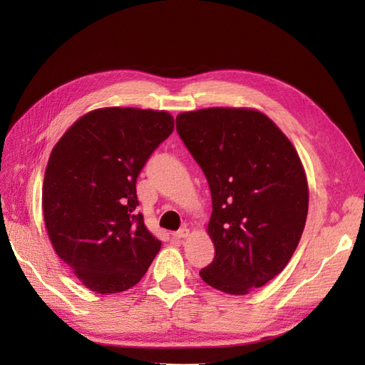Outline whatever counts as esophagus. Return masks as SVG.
<instances>
[{"label": "esophagus", "instance_id": "1", "mask_svg": "<svg viewBox=\"0 0 365 365\" xmlns=\"http://www.w3.org/2000/svg\"><path fill=\"white\" fill-rule=\"evenodd\" d=\"M189 233H190V231H189V228H187V227H182V228H180L178 231H175V233L172 235L175 239H185L187 236H189Z\"/></svg>", "mask_w": 365, "mask_h": 365}]
</instances>
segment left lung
Returning a JSON list of instances; mask_svg holds the SVG:
<instances>
[{"mask_svg":"<svg viewBox=\"0 0 365 365\" xmlns=\"http://www.w3.org/2000/svg\"><path fill=\"white\" fill-rule=\"evenodd\" d=\"M176 130L212 193L215 259L201 279L231 295L260 288L288 264L304 230L309 190L300 157L254 109L182 113Z\"/></svg>","mask_w":365,"mask_h":365,"instance_id":"1","label":"left lung"}]
</instances>
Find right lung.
<instances>
[{"label":"right lung","mask_w":365,"mask_h":365,"mask_svg":"<svg viewBox=\"0 0 365 365\" xmlns=\"http://www.w3.org/2000/svg\"><path fill=\"white\" fill-rule=\"evenodd\" d=\"M172 132L169 113L103 108L77 120L51 150L42 185L48 237L94 292L132 288L161 248L135 210V185Z\"/></svg>","instance_id":"add662e5"}]
</instances>
